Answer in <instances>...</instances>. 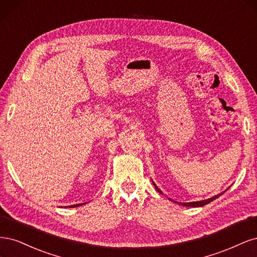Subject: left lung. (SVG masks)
Here are the masks:
<instances>
[{
	"mask_svg": "<svg viewBox=\"0 0 257 257\" xmlns=\"http://www.w3.org/2000/svg\"><path fill=\"white\" fill-rule=\"evenodd\" d=\"M152 181H153V179H152ZM153 184H154V186H155V188H156V190L157 191H158L159 193H161V194H163L162 193V191L161 190L157 187V185L154 183L153 181ZM228 189V188H227ZM226 189V190H227ZM225 190V191H226ZM225 191H223V192H221V193H219V194H217V195H214V196H212V197H210V198H207V200H203V201H198V202H190V203H180V202H174V203H177V204H179V205H181V206H186V207H202V206H204V205H207L208 203H210V202H212V201H214L216 200V198H218L219 196H221L223 193H224ZM170 201H172L171 198H169Z\"/></svg>",
	"mask_w": 257,
	"mask_h": 257,
	"instance_id": "1",
	"label": "left lung"
}]
</instances>
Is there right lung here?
I'll return each mask as SVG.
<instances>
[{"mask_svg": "<svg viewBox=\"0 0 257 257\" xmlns=\"http://www.w3.org/2000/svg\"><path fill=\"white\" fill-rule=\"evenodd\" d=\"M84 204H86V203H83V204H77V205H71V206H69L70 208H72V207H78V206H81V205H84Z\"/></svg>", "mask_w": 257, "mask_h": 257, "instance_id": "obj_1", "label": "right lung"}]
</instances>
